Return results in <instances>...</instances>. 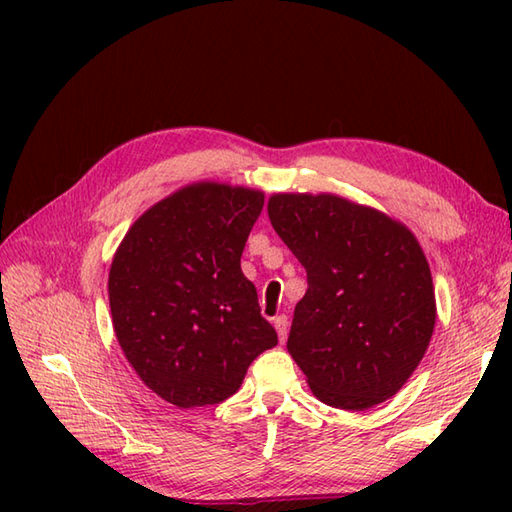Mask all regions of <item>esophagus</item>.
Here are the masks:
<instances>
[{"label": "esophagus", "mask_w": 512, "mask_h": 512, "mask_svg": "<svg viewBox=\"0 0 512 512\" xmlns=\"http://www.w3.org/2000/svg\"><path fill=\"white\" fill-rule=\"evenodd\" d=\"M273 325H275V330L279 334V341L284 343L286 336H288V317H286V314H277V317L273 319Z\"/></svg>", "instance_id": "esophagus-1"}]
</instances>
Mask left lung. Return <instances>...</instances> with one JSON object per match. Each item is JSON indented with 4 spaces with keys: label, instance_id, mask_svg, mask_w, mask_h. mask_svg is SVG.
<instances>
[{
    "label": "left lung",
    "instance_id": "1",
    "mask_svg": "<svg viewBox=\"0 0 512 512\" xmlns=\"http://www.w3.org/2000/svg\"><path fill=\"white\" fill-rule=\"evenodd\" d=\"M268 217L308 273L288 352L312 394L347 411L396 396L427 352L438 314L416 235L336 193H273Z\"/></svg>",
    "mask_w": 512,
    "mask_h": 512
}]
</instances>
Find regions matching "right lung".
I'll return each instance as SVG.
<instances>
[{"instance_id":"add662e5","label":"right lung","mask_w":512,"mask_h":512,"mask_svg":"<svg viewBox=\"0 0 512 512\" xmlns=\"http://www.w3.org/2000/svg\"><path fill=\"white\" fill-rule=\"evenodd\" d=\"M262 209L264 191L200 180L149 206L116 248V341L138 378L180 409L233 396L277 345L239 262Z\"/></svg>"}]
</instances>
